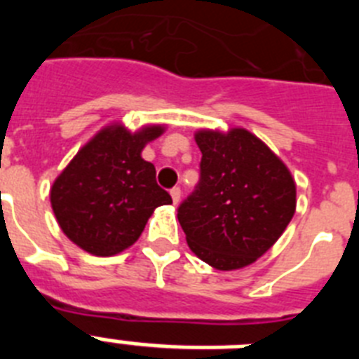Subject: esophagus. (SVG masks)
Wrapping results in <instances>:
<instances>
[{"instance_id": "esophagus-1", "label": "esophagus", "mask_w": 359, "mask_h": 359, "mask_svg": "<svg viewBox=\"0 0 359 359\" xmlns=\"http://www.w3.org/2000/svg\"><path fill=\"white\" fill-rule=\"evenodd\" d=\"M170 196H172L174 205H177V203H180V199H182V189H180V187H174V189H170Z\"/></svg>"}]
</instances>
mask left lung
<instances>
[{"mask_svg":"<svg viewBox=\"0 0 359 359\" xmlns=\"http://www.w3.org/2000/svg\"><path fill=\"white\" fill-rule=\"evenodd\" d=\"M199 182L177 207L190 250L217 269H237L264 255L286 230L297 189L286 165L244 129L196 135Z\"/></svg>","mask_w":359,"mask_h":359,"instance_id":"8db88e82","label":"left lung"}]
</instances>
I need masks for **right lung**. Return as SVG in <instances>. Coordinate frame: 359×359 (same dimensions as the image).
<instances>
[{
    "label": "right lung",
    "mask_w": 359,
    "mask_h": 359,
    "mask_svg": "<svg viewBox=\"0 0 359 359\" xmlns=\"http://www.w3.org/2000/svg\"><path fill=\"white\" fill-rule=\"evenodd\" d=\"M161 133L160 126L135 135L122 126L102 129L57 177L50 192L53 214L82 250L109 257L129 248L152 210L172 203L156 183L154 165L140 156Z\"/></svg>",
    "instance_id": "obj_1"
}]
</instances>
